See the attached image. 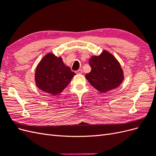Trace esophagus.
<instances>
[{
  "mask_svg": "<svg viewBox=\"0 0 156 156\" xmlns=\"http://www.w3.org/2000/svg\"><path fill=\"white\" fill-rule=\"evenodd\" d=\"M75 73H76L77 74H82L83 71H82V69H78L76 71V72H75Z\"/></svg>",
  "mask_w": 156,
  "mask_h": 156,
  "instance_id": "34e87169",
  "label": "esophagus"
}]
</instances>
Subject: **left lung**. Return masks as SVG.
<instances>
[{
    "label": "left lung",
    "mask_w": 156,
    "mask_h": 156,
    "mask_svg": "<svg viewBox=\"0 0 156 156\" xmlns=\"http://www.w3.org/2000/svg\"><path fill=\"white\" fill-rule=\"evenodd\" d=\"M91 72L85 77L97 90L105 93L119 87L124 80V73L117 59L108 51L103 50L98 56L89 60Z\"/></svg>",
    "instance_id": "left-lung-1"
}]
</instances>
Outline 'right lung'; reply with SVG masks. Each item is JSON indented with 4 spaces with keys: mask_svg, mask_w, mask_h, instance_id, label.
<instances>
[{
    "mask_svg": "<svg viewBox=\"0 0 156 156\" xmlns=\"http://www.w3.org/2000/svg\"><path fill=\"white\" fill-rule=\"evenodd\" d=\"M74 75L75 73L64 64L60 56L49 53L36 68V85L41 90L55 96L64 90Z\"/></svg>",
    "mask_w": 156,
    "mask_h": 156,
    "instance_id": "1",
    "label": "right lung"
}]
</instances>
